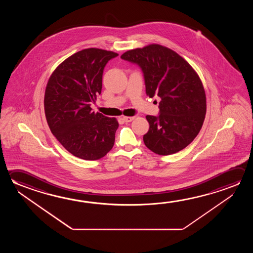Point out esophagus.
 <instances>
[{
    "instance_id": "esophagus-1",
    "label": "esophagus",
    "mask_w": 253,
    "mask_h": 253,
    "mask_svg": "<svg viewBox=\"0 0 253 253\" xmlns=\"http://www.w3.org/2000/svg\"><path fill=\"white\" fill-rule=\"evenodd\" d=\"M134 118H135L134 116H124L123 117V119H124L125 123H129V122L134 120Z\"/></svg>"
}]
</instances>
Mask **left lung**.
<instances>
[{
  "mask_svg": "<svg viewBox=\"0 0 253 253\" xmlns=\"http://www.w3.org/2000/svg\"><path fill=\"white\" fill-rule=\"evenodd\" d=\"M137 64L144 75L145 91L158 96L159 116H147V148L160 155L177 153L190 145L202 128L207 112L203 84L192 67L173 50L152 44L121 55Z\"/></svg>",
  "mask_w": 253,
  "mask_h": 253,
  "instance_id": "obj_1",
  "label": "left lung"
}]
</instances>
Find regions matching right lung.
<instances>
[{
  "mask_svg": "<svg viewBox=\"0 0 253 253\" xmlns=\"http://www.w3.org/2000/svg\"><path fill=\"white\" fill-rule=\"evenodd\" d=\"M118 56L112 51L87 48L59 65L46 84L44 107L51 132L76 157L95 161L112 149L118 122L94 113L102 88L104 68Z\"/></svg>",
  "mask_w": 253,
  "mask_h": 253,
  "instance_id": "add662e5",
  "label": "right lung"
}]
</instances>
